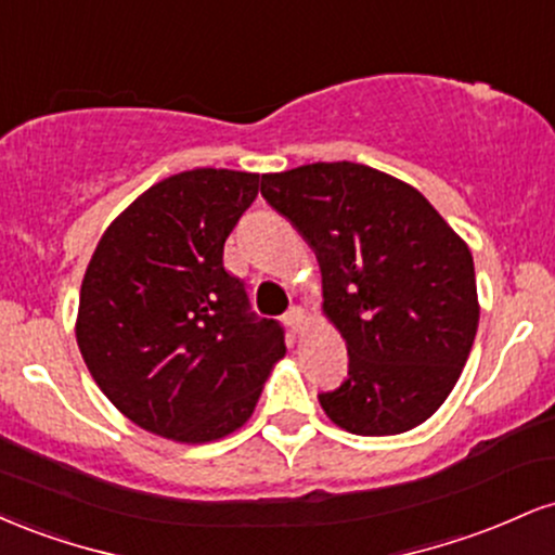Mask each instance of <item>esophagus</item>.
I'll use <instances>...</instances> for the list:
<instances>
[{
	"mask_svg": "<svg viewBox=\"0 0 555 555\" xmlns=\"http://www.w3.org/2000/svg\"><path fill=\"white\" fill-rule=\"evenodd\" d=\"M284 323L295 331V334H302L305 326H308V315H305L302 308H289V313L284 315Z\"/></svg>",
	"mask_w": 555,
	"mask_h": 555,
	"instance_id": "esophagus-1",
	"label": "esophagus"
}]
</instances>
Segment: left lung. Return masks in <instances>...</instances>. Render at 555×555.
Returning a JSON list of instances; mask_svg holds the SVG:
<instances>
[{"label":"left lung","instance_id":"left-lung-1","mask_svg":"<svg viewBox=\"0 0 555 555\" xmlns=\"http://www.w3.org/2000/svg\"><path fill=\"white\" fill-rule=\"evenodd\" d=\"M260 195L313 247L349 373L318 393L354 436L417 428L460 380L480 305L467 242L412 184L352 162L263 175Z\"/></svg>","mask_w":555,"mask_h":555}]
</instances>
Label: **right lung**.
I'll use <instances>...</instances> for the list:
<instances>
[{"instance_id": "obj_1", "label": "right lung", "mask_w": 555, "mask_h": 555, "mask_svg": "<svg viewBox=\"0 0 555 555\" xmlns=\"http://www.w3.org/2000/svg\"><path fill=\"white\" fill-rule=\"evenodd\" d=\"M258 175L193 169L135 197L95 245L75 336L106 399L143 430L208 443L247 423L284 328L250 313L224 242Z\"/></svg>"}]
</instances>
